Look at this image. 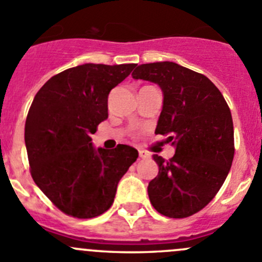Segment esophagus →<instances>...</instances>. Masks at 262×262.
<instances>
[{
	"instance_id": "obj_1",
	"label": "esophagus",
	"mask_w": 262,
	"mask_h": 262,
	"mask_svg": "<svg viewBox=\"0 0 262 262\" xmlns=\"http://www.w3.org/2000/svg\"><path fill=\"white\" fill-rule=\"evenodd\" d=\"M139 157L143 158V160H146V158H149V153L146 152V150H143V149H139Z\"/></svg>"
}]
</instances>
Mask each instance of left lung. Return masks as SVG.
I'll list each match as a JSON object with an SVG mask.
<instances>
[{
	"instance_id": "1",
	"label": "left lung",
	"mask_w": 262,
	"mask_h": 262,
	"mask_svg": "<svg viewBox=\"0 0 262 262\" xmlns=\"http://www.w3.org/2000/svg\"><path fill=\"white\" fill-rule=\"evenodd\" d=\"M132 76L162 90L156 134L167 137L176 150L168 161L153 155L160 170L148 184L150 204L166 216L186 218L209 204L231 170V110L209 78L178 63L141 64Z\"/></svg>"
}]
</instances>
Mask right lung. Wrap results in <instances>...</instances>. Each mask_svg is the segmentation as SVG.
<instances>
[{
	"label": "right lung",
	"instance_id": "1",
	"mask_svg": "<svg viewBox=\"0 0 262 262\" xmlns=\"http://www.w3.org/2000/svg\"><path fill=\"white\" fill-rule=\"evenodd\" d=\"M136 67L86 64L53 76L35 95L25 123L30 172L58 209L75 218L105 213L136 148H95L91 136L107 118V96Z\"/></svg>",
	"mask_w": 262,
	"mask_h": 262
}]
</instances>
